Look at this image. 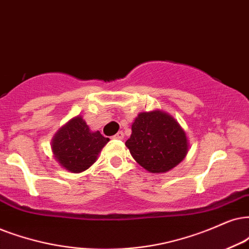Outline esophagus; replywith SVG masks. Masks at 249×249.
Returning <instances> with one entry per match:
<instances>
[{
    "mask_svg": "<svg viewBox=\"0 0 249 249\" xmlns=\"http://www.w3.org/2000/svg\"><path fill=\"white\" fill-rule=\"evenodd\" d=\"M112 138H114V139H118V140H122L123 139V138H124V133H123V132L122 131H119L118 132V133H116L115 135H114V137H112Z\"/></svg>",
    "mask_w": 249,
    "mask_h": 249,
    "instance_id": "1",
    "label": "esophagus"
}]
</instances>
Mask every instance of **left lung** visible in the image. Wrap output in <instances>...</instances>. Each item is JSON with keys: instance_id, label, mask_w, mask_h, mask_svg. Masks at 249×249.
<instances>
[{"instance_id": "obj_1", "label": "left lung", "mask_w": 249, "mask_h": 249, "mask_svg": "<svg viewBox=\"0 0 249 249\" xmlns=\"http://www.w3.org/2000/svg\"><path fill=\"white\" fill-rule=\"evenodd\" d=\"M125 144L135 161L152 174L175 168L188 152L185 131L172 116L161 110L140 112Z\"/></svg>"}]
</instances>
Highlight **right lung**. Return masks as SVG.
Listing matches in <instances>:
<instances>
[{
  "label": "right lung",
  "instance_id": "1",
  "mask_svg": "<svg viewBox=\"0 0 249 249\" xmlns=\"http://www.w3.org/2000/svg\"><path fill=\"white\" fill-rule=\"evenodd\" d=\"M109 141L99 131L92 132L81 116L72 118L54 135L52 149L63 168L73 174L83 172L96 161Z\"/></svg>",
  "mask_w": 249,
  "mask_h": 249
}]
</instances>
